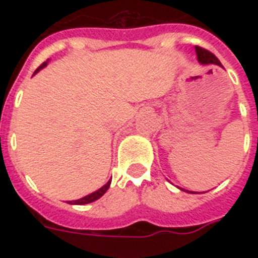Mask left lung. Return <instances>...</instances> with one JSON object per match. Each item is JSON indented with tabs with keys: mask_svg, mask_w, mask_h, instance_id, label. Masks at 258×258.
Instances as JSON below:
<instances>
[{
	"mask_svg": "<svg viewBox=\"0 0 258 258\" xmlns=\"http://www.w3.org/2000/svg\"><path fill=\"white\" fill-rule=\"evenodd\" d=\"M196 53H197V58H198V62H200L201 66H209V64H214V66L222 67L221 66L220 60L212 53V52H209V50L204 49V48H201V46H196ZM180 190H183V188H180ZM186 192H191V194H197L194 191H188V190H183Z\"/></svg>",
	"mask_w": 258,
	"mask_h": 258,
	"instance_id": "8db88e82",
	"label": "left lung"
}]
</instances>
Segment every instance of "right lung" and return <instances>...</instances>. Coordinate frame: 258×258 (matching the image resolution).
Listing matches in <instances>:
<instances>
[{
  "mask_svg": "<svg viewBox=\"0 0 258 258\" xmlns=\"http://www.w3.org/2000/svg\"><path fill=\"white\" fill-rule=\"evenodd\" d=\"M48 61H49V60H46L45 62H42L41 66L38 67L37 70H36V72H34V74H37L38 71L42 70V68H45V67L48 66ZM109 184H111V179H109L108 182H107V183H105L104 186H103V187H100V188H99V190H96V191L91 192V194H88V196H86V197H83V198H80V200L68 201V204H71V205H87V204H91V202H93V201L99 200L100 197L104 196V192L107 191V190H108Z\"/></svg>",
  "mask_w": 258,
  "mask_h": 258,
  "instance_id": "add662e5",
  "label": "right lung"
}]
</instances>
